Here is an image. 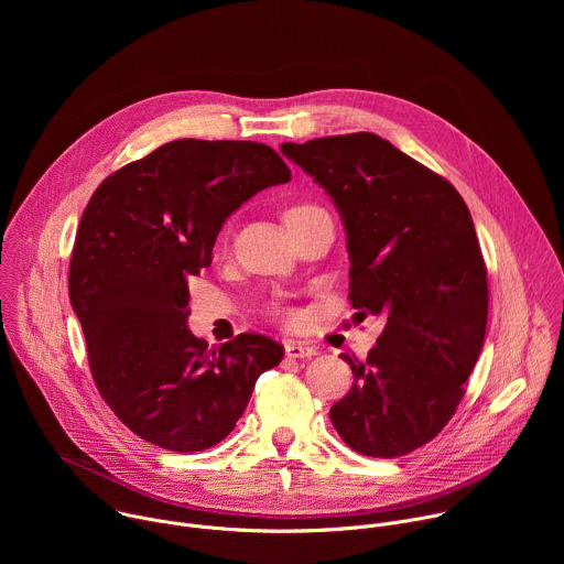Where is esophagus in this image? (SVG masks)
Masks as SVG:
<instances>
[{
  "label": "esophagus",
  "instance_id": "34e87169",
  "mask_svg": "<svg viewBox=\"0 0 564 564\" xmlns=\"http://www.w3.org/2000/svg\"><path fill=\"white\" fill-rule=\"evenodd\" d=\"M285 355L290 359H312L316 355V348L305 344V341H288L285 344Z\"/></svg>",
  "mask_w": 564,
  "mask_h": 564
}]
</instances>
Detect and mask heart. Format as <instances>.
<instances>
[{
  "label": "heart",
  "mask_w": 564,
  "mask_h": 564,
  "mask_svg": "<svg viewBox=\"0 0 564 564\" xmlns=\"http://www.w3.org/2000/svg\"><path fill=\"white\" fill-rule=\"evenodd\" d=\"M314 209H318V207H316V205H310V203L292 205V207L285 212V225L294 223L296 218H301V216H305V214H310V212H314Z\"/></svg>",
  "instance_id": "heart-1"
}]
</instances>
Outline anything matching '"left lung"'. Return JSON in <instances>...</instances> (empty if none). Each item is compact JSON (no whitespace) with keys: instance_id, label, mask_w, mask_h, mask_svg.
Here are the masks:
<instances>
[{"instance_id":"1","label":"left lung","mask_w":564,"mask_h":564,"mask_svg":"<svg viewBox=\"0 0 564 564\" xmlns=\"http://www.w3.org/2000/svg\"><path fill=\"white\" fill-rule=\"evenodd\" d=\"M283 153L337 205L350 254V303L386 326L355 383L330 409L341 440L370 457H401L455 415L487 333L489 283L457 189L388 140L359 131Z\"/></svg>"}]
</instances>
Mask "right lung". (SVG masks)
I'll return each mask as SVG.
<instances>
[{"mask_svg": "<svg viewBox=\"0 0 564 564\" xmlns=\"http://www.w3.org/2000/svg\"><path fill=\"white\" fill-rule=\"evenodd\" d=\"M248 140H174L113 172L79 220L68 296L102 399L138 437L196 453L225 440L283 348L243 333L218 350L187 330L189 276L212 263L225 218L290 181Z\"/></svg>", "mask_w": 564, "mask_h": 564, "instance_id": "add662e5", "label": "right lung"}]
</instances>
